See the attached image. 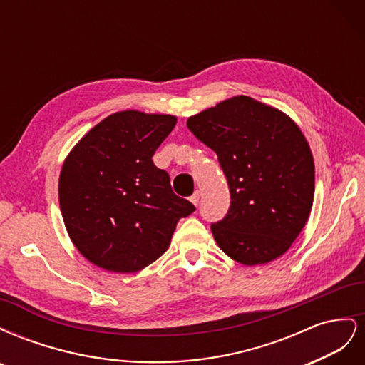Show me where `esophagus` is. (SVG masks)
<instances>
[{"mask_svg":"<svg viewBox=\"0 0 365 365\" xmlns=\"http://www.w3.org/2000/svg\"><path fill=\"white\" fill-rule=\"evenodd\" d=\"M200 197H201V193L196 190V192L190 196V201H192V204H193V205H197V204H200Z\"/></svg>","mask_w":365,"mask_h":365,"instance_id":"1","label":"esophagus"}]
</instances>
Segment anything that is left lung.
<instances>
[{
  "instance_id": "8db88e82",
  "label": "left lung",
  "mask_w": 365,
  "mask_h": 365,
  "mask_svg": "<svg viewBox=\"0 0 365 365\" xmlns=\"http://www.w3.org/2000/svg\"><path fill=\"white\" fill-rule=\"evenodd\" d=\"M187 128L216 152L228 182V213L212 224L220 250L247 267L280 257L314 202V158L302 130L279 109L247 96L190 117Z\"/></svg>"
}]
</instances>
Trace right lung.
<instances>
[{"instance_id": "add662e5", "label": "right lung", "mask_w": 365, "mask_h": 365, "mask_svg": "<svg viewBox=\"0 0 365 365\" xmlns=\"http://www.w3.org/2000/svg\"><path fill=\"white\" fill-rule=\"evenodd\" d=\"M176 117L121 111L77 143L62 165L63 224L83 257L106 271L137 272L169 248L195 205L176 196L152 161Z\"/></svg>"}]
</instances>
